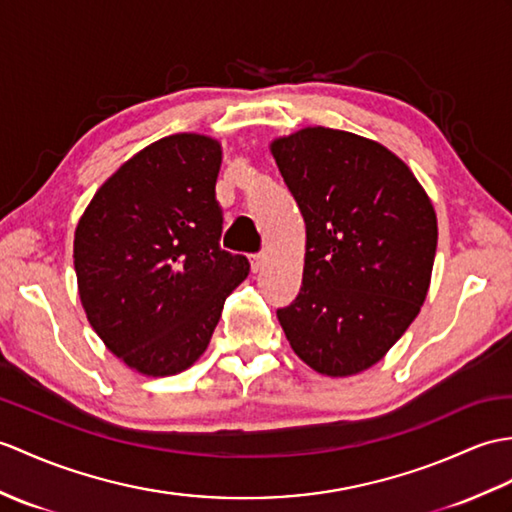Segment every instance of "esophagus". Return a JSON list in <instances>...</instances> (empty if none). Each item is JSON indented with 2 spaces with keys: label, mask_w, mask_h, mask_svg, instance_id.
I'll return each mask as SVG.
<instances>
[{
  "label": "esophagus",
  "mask_w": 512,
  "mask_h": 512,
  "mask_svg": "<svg viewBox=\"0 0 512 512\" xmlns=\"http://www.w3.org/2000/svg\"><path fill=\"white\" fill-rule=\"evenodd\" d=\"M266 259H268V255H266V253H255V255H251V266H253V270L257 272V270L264 268Z\"/></svg>",
  "instance_id": "1"
}]
</instances>
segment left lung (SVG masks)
<instances>
[{
	"mask_svg": "<svg viewBox=\"0 0 512 512\" xmlns=\"http://www.w3.org/2000/svg\"><path fill=\"white\" fill-rule=\"evenodd\" d=\"M301 209V292L277 318L314 371L344 377L384 358L417 318L436 255V213L408 165L371 139L305 128L272 144Z\"/></svg>",
	"mask_w": 512,
	"mask_h": 512,
	"instance_id": "left-lung-1",
	"label": "left lung"
}]
</instances>
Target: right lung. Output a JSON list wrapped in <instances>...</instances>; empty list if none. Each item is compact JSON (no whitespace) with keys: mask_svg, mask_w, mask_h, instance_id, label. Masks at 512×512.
<instances>
[{"mask_svg":"<svg viewBox=\"0 0 512 512\" xmlns=\"http://www.w3.org/2000/svg\"><path fill=\"white\" fill-rule=\"evenodd\" d=\"M220 157L218 141L202 135L154 141L95 192L78 222L82 307L106 347L144 375L192 366L251 270L220 246Z\"/></svg>","mask_w":512,"mask_h":512,"instance_id":"1","label":"right lung"}]
</instances>
